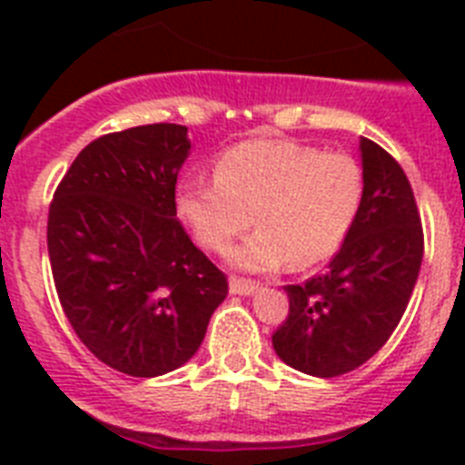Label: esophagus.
<instances>
[{"instance_id": "obj_1", "label": "esophagus", "mask_w": 465, "mask_h": 465, "mask_svg": "<svg viewBox=\"0 0 465 465\" xmlns=\"http://www.w3.org/2000/svg\"><path fill=\"white\" fill-rule=\"evenodd\" d=\"M229 292H232V294H239V297H251V294L258 292V284L248 282V280H236V277H233L232 282H229Z\"/></svg>"}]
</instances>
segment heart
<instances>
[{
    "mask_svg": "<svg viewBox=\"0 0 465 465\" xmlns=\"http://www.w3.org/2000/svg\"><path fill=\"white\" fill-rule=\"evenodd\" d=\"M364 197L357 159L290 140H248L226 149L214 181L175 185V210L204 248L224 251L253 222L261 229L229 253L246 272L328 261L347 239Z\"/></svg>",
    "mask_w": 465,
    "mask_h": 465,
    "instance_id": "obj_1",
    "label": "heart"
}]
</instances>
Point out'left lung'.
<instances>
[{
  "label": "left lung",
  "instance_id": "left-lung-1",
  "mask_svg": "<svg viewBox=\"0 0 465 465\" xmlns=\"http://www.w3.org/2000/svg\"><path fill=\"white\" fill-rule=\"evenodd\" d=\"M360 214L323 275L290 284V316L272 335L277 357L302 374L331 379L374 357L403 318L422 265V224L403 168L360 140Z\"/></svg>",
  "mask_w": 465,
  "mask_h": 465
}]
</instances>
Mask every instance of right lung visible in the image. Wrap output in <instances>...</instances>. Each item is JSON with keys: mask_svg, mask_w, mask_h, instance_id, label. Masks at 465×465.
<instances>
[{"mask_svg": "<svg viewBox=\"0 0 465 465\" xmlns=\"http://www.w3.org/2000/svg\"><path fill=\"white\" fill-rule=\"evenodd\" d=\"M188 127H130L94 140L62 178L47 217L60 304L84 345L152 379L203 345L226 277L175 217Z\"/></svg>", "mask_w": 465, "mask_h": 465, "instance_id": "add662e5", "label": "right lung"}]
</instances>
